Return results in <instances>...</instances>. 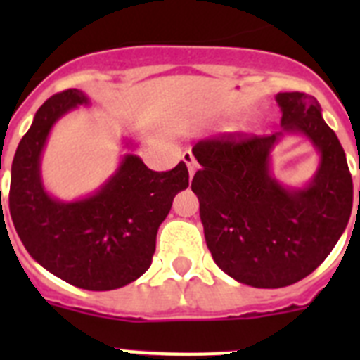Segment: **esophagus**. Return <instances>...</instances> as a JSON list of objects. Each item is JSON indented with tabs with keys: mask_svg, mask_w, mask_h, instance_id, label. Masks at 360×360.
<instances>
[{
	"mask_svg": "<svg viewBox=\"0 0 360 360\" xmlns=\"http://www.w3.org/2000/svg\"><path fill=\"white\" fill-rule=\"evenodd\" d=\"M182 158H184V162L187 164V169H189V176L193 178V176H195L196 169H198V164H196V160H195V155H193L191 151H186V153H184Z\"/></svg>",
	"mask_w": 360,
	"mask_h": 360,
	"instance_id": "obj_1",
	"label": "esophagus"
}]
</instances>
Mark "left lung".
I'll return each instance as SVG.
<instances>
[{
	"mask_svg": "<svg viewBox=\"0 0 360 360\" xmlns=\"http://www.w3.org/2000/svg\"><path fill=\"white\" fill-rule=\"evenodd\" d=\"M276 103L281 131L225 133L193 148L202 169L191 189L200 200L212 259L225 274L256 288L288 287L311 274L345 232L354 205L345 149L317 98L285 91ZM285 134L307 136L320 153L316 174L303 188L283 186L269 171V153Z\"/></svg>",
	"mask_w": 360,
	"mask_h": 360,
	"instance_id": "left-lung-1",
	"label": "left lung"
}]
</instances>
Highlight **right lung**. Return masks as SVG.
<instances>
[{
  "label": "right lung",
  "mask_w": 360,
  "mask_h": 360,
  "mask_svg": "<svg viewBox=\"0 0 360 360\" xmlns=\"http://www.w3.org/2000/svg\"><path fill=\"white\" fill-rule=\"evenodd\" d=\"M81 104L88 106L90 98L73 88L37 110L15 149L8 207L18 236L41 266L73 287L115 290L149 269L158 227L174 196L189 186V171L180 162L157 173L126 153L94 195L73 202L53 198L41 180V155L53 124Z\"/></svg>",
  "instance_id": "add662e5"
}]
</instances>
